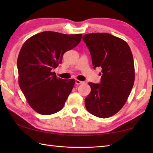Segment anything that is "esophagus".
<instances>
[{
	"label": "esophagus",
	"mask_w": 153,
	"mask_h": 153,
	"mask_svg": "<svg viewBox=\"0 0 153 153\" xmlns=\"http://www.w3.org/2000/svg\"><path fill=\"white\" fill-rule=\"evenodd\" d=\"M83 83V82H82V81L78 80V79H76V85H79V84H82Z\"/></svg>",
	"instance_id": "obj_1"
}]
</instances>
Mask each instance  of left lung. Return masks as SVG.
I'll list each match as a JSON object with an SVG mask.
<instances>
[{
	"instance_id": "1",
	"label": "left lung",
	"mask_w": 153,
	"mask_h": 153,
	"mask_svg": "<svg viewBox=\"0 0 153 153\" xmlns=\"http://www.w3.org/2000/svg\"><path fill=\"white\" fill-rule=\"evenodd\" d=\"M83 40L89 50L93 68H102L100 83H89L91 91L85 99L86 109L99 118H109L125 105L134 86L131 49L125 41L106 33L85 34Z\"/></svg>"
}]
</instances>
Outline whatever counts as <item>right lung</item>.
<instances>
[{
    "mask_svg": "<svg viewBox=\"0 0 153 153\" xmlns=\"http://www.w3.org/2000/svg\"><path fill=\"white\" fill-rule=\"evenodd\" d=\"M82 34L43 31L29 38L19 52L17 66L19 85L35 111L51 115L63 108L75 84L74 79L57 78L52 70L63 54L78 45Z\"/></svg>",
    "mask_w": 153,
    "mask_h": 153,
    "instance_id": "add662e5",
    "label": "right lung"
}]
</instances>
